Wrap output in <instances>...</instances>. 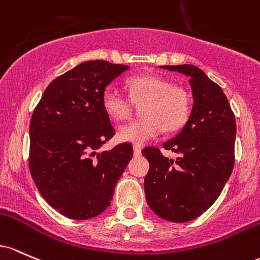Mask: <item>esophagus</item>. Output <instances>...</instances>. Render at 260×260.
Wrapping results in <instances>:
<instances>
[{
  "label": "esophagus",
  "instance_id": "obj_1",
  "mask_svg": "<svg viewBox=\"0 0 260 260\" xmlns=\"http://www.w3.org/2000/svg\"><path fill=\"white\" fill-rule=\"evenodd\" d=\"M134 156L135 157L141 156V148L138 147V146H135V147H134Z\"/></svg>",
  "mask_w": 260,
  "mask_h": 260
}]
</instances>
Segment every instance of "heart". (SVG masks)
I'll list each match as a JSON object with an SVG mask.
<instances>
[{
	"instance_id": "heart-1",
	"label": "heart",
	"mask_w": 260,
	"mask_h": 260,
	"mask_svg": "<svg viewBox=\"0 0 260 260\" xmlns=\"http://www.w3.org/2000/svg\"><path fill=\"white\" fill-rule=\"evenodd\" d=\"M130 98L141 106L144 118L124 125L118 131L120 141L141 146L166 131H176L188 120L191 97L185 88L176 86L159 75H140L125 82ZM104 112L115 121L130 118L133 104L113 88H107L102 98Z\"/></svg>"
}]
</instances>
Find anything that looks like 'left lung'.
Wrapping results in <instances>:
<instances>
[{"label":"left lung","mask_w":260,"mask_h":260,"mask_svg":"<svg viewBox=\"0 0 260 260\" xmlns=\"http://www.w3.org/2000/svg\"><path fill=\"white\" fill-rule=\"evenodd\" d=\"M188 76L193 94L190 115L174 138L163 144L177 153L168 158L148 147L150 162L145 178L148 206L171 222H188L206 211L232 173L236 120L226 95L203 70L194 65L159 66Z\"/></svg>","instance_id":"left-lung-1"}]
</instances>
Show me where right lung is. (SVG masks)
Returning a JSON list of instances; mask_svg holds the SVG:
<instances>
[{
	"mask_svg": "<svg viewBox=\"0 0 260 260\" xmlns=\"http://www.w3.org/2000/svg\"><path fill=\"white\" fill-rule=\"evenodd\" d=\"M129 66L84 61L46 87L30 119L29 168L38 190L61 215L98 216L110 205L133 146L98 152L115 134L102 98Z\"/></svg>",
	"mask_w": 260,
	"mask_h": 260,
	"instance_id": "right-lung-1",
	"label": "right lung"
}]
</instances>
